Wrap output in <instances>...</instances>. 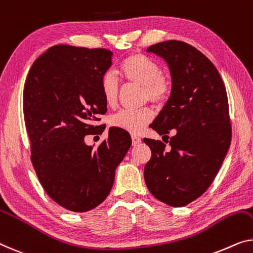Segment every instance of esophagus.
<instances>
[{
	"instance_id": "esophagus-1",
	"label": "esophagus",
	"mask_w": 253,
	"mask_h": 253,
	"mask_svg": "<svg viewBox=\"0 0 253 253\" xmlns=\"http://www.w3.org/2000/svg\"><path fill=\"white\" fill-rule=\"evenodd\" d=\"M131 142H133V145H137L141 143V138L136 136V135H131Z\"/></svg>"
}]
</instances>
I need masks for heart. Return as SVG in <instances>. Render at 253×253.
I'll return each instance as SVG.
<instances>
[{
    "instance_id": "obj_1",
    "label": "heart",
    "mask_w": 253,
    "mask_h": 253,
    "mask_svg": "<svg viewBox=\"0 0 253 253\" xmlns=\"http://www.w3.org/2000/svg\"><path fill=\"white\" fill-rule=\"evenodd\" d=\"M120 73L128 83L142 86L145 100L163 103L170 93V82L161 75V68L149 56L135 53L124 60ZM119 85L116 75L107 71L101 78V93L108 107L114 108L118 101ZM153 114L149 108L138 110H122L110 118V125L131 134H138L149 125Z\"/></svg>"
}]
</instances>
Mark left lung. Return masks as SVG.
<instances>
[{"label":"left lung","instance_id":"8db88e82","mask_svg":"<svg viewBox=\"0 0 253 253\" xmlns=\"http://www.w3.org/2000/svg\"><path fill=\"white\" fill-rule=\"evenodd\" d=\"M146 51L165 60L171 77L170 96L152 128L164 136L176 131L169 150L160 141L143 139L152 153L145 184L159 201L184 207L210 186L231 145L227 94L216 67L192 45L166 41Z\"/></svg>","mask_w":253,"mask_h":253}]
</instances>
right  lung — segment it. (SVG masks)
Returning a JSON list of instances; mask_svg holds the SVG:
<instances>
[{
  "label": "right lung",
  "instance_id": "1",
  "mask_svg": "<svg viewBox=\"0 0 253 253\" xmlns=\"http://www.w3.org/2000/svg\"><path fill=\"white\" fill-rule=\"evenodd\" d=\"M111 59L104 48L55 45L35 60L25 83L24 117L36 175L48 197L74 212L104 201L131 145L129 134L115 127L97 149L84 141L104 130L94 122L107 112L101 78Z\"/></svg>",
  "mask_w": 253,
  "mask_h": 253
}]
</instances>
